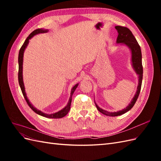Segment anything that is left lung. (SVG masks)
Masks as SVG:
<instances>
[{"label": "left lung", "mask_w": 161, "mask_h": 161, "mask_svg": "<svg viewBox=\"0 0 161 161\" xmlns=\"http://www.w3.org/2000/svg\"><path fill=\"white\" fill-rule=\"evenodd\" d=\"M115 29L118 32V36L116 41L117 43H124V44L127 45L131 49L132 65L136 73L139 75V82L137 88V91H136V93L132 101H131V102L127 108L125 109H124L123 110L119 111L118 112H108L99 108V107L95 104L97 108L99 111H100L101 114H104L105 115L108 116H118L122 115L133 108V106L136 103V101H137L138 97L140 94L141 86H142L143 75V68L142 64V53H141L140 47L138 44V42L136 41L135 37L134 36L131 31L127 27L122 26H115Z\"/></svg>", "instance_id": "obj_1"}]
</instances>
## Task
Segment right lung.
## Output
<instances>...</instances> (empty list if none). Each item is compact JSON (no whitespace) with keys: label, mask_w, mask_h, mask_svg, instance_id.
<instances>
[{"label":"right lung","mask_w":161,"mask_h":161,"mask_svg":"<svg viewBox=\"0 0 161 161\" xmlns=\"http://www.w3.org/2000/svg\"><path fill=\"white\" fill-rule=\"evenodd\" d=\"M47 30H40V29H37V30H34L30 36H29L27 39L25 40V42L23 44V46H21V47L20 48V50H19V58H18V62H19V72H18V80H19V86L21 87V89L22 91V93L24 97V98H25L27 105L30 106V108L34 111L36 112V114L40 115L42 116L43 117H46V118H63V117H64L68 113H69V111L70 109V104H71V101H72V96L74 93V92L75 91V89H76V87L78 86V84H76L75 86H73V88L72 89V91H71V94H70V99L69 101V103H68L67 105L65 107V108L62 109L61 111L57 112V113L55 114H46L44 113H43L41 111H39L37 109H36L30 103V102L29 101L27 97L26 96L25 94V87H24V85H23V75H22V69H23V53H24V50H25V47H27L28 43H29V40H30V39L33 36L36 35V34L38 33H45L47 32Z\"/></svg>","instance_id":"right-lung-1"}]
</instances>
